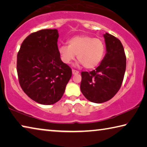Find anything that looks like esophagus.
I'll list each match as a JSON object with an SVG mask.
<instances>
[{
    "instance_id": "esophagus-1",
    "label": "esophagus",
    "mask_w": 147,
    "mask_h": 147,
    "mask_svg": "<svg viewBox=\"0 0 147 147\" xmlns=\"http://www.w3.org/2000/svg\"><path fill=\"white\" fill-rule=\"evenodd\" d=\"M79 73V71L78 70H76V69H72V74H74V75H76V74H78Z\"/></svg>"
}]
</instances>
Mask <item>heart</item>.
Wrapping results in <instances>:
<instances>
[{
	"label": "heart",
	"instance_id": "obj_1",
	"mask_svg": "<svg viewBox=\"0 0 147 147\" xmlns=\"http://www.w3.org/2000/svg\"><path fill=\"white\" fill-rule=\"evenodd\" d=\"M68 44L59 48L62 61L66 64L70 63L77 55L81 64L86 68L92 69L100 64L104 55V42L90 36H77L71 38Z\"/></svg>",
	"mask_w": 147,
	"mask_h": 147
}]
</instances>
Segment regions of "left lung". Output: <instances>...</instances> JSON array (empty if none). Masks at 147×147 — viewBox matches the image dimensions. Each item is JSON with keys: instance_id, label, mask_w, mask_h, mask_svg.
I'll list each match as a JSON object with an SVG mask.
<instances>
[{"instance_id": "8db88e82", "label": "left lung", "mask_w": 147, "mask_h": 147, "mask_svg": "<svg viewBox=\"0 0 147 147\" xmlns=\"http://www.w3.org/2000/svg\"><path fill=\"white\" fill-rule=\"evenodd\" d=\"M106 54L99 66L92 71H82L81 91L84 96L94 103L109 100L122 85L126 66L123 45L110 34H103Z\"/></svg>"}]
</instances>
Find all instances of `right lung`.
I'll return each mask as SVG.
<instances>
[{"instance_id": "1", "label": "right lung", "mask_w": 147, "mask_h": 147, "mask_svg": "<svg viewBox=\"0 0 147 147\" xmlns=\"http://www.w3.org/2000/svg\"><path fill=\"white\" fill-rule=\"evenodd\" d=\"M57 29L30 34L21 45L17 57V71L23 90L36 102L54 104L63 96L71 69L61 61Z\"/></svg>"}]
</instances>
